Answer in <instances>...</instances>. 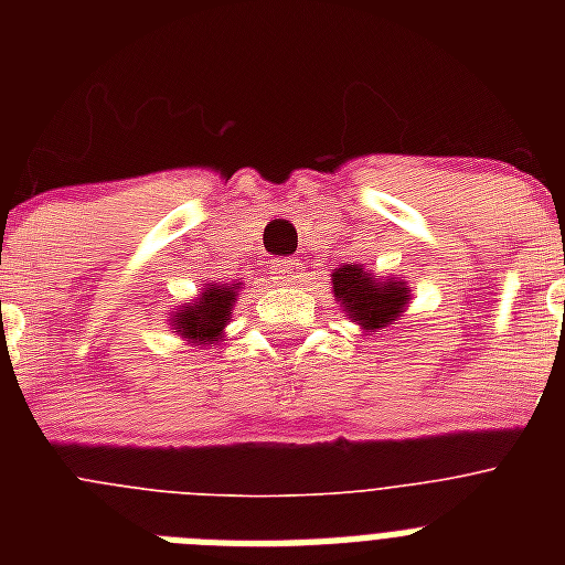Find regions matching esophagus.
<instances>
[{"mask_svg": "<svg viewBox=\"0 0 565 565\" xmlns=\"http://www.w3.org/2000/svg\"><path fill=\"white\" fill-rule=\"evenodd\" d=\"M299 277V263L291 257H277L271 259V279L277 286H294Z\"/></svg>", "mask_w": 565, "mask_h": 565, "instance_id": "obj_1", "label": "esophagus"}]
</instances>
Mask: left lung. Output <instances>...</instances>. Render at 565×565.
Segmentation results:
<instances>
[{
	"mask_svg": "<svg viewBox=\"0 0 565 565\" xmlns=\"http://www.w3.org/2000/svg\"><path fill=\"white\" fill-rule=\"evenodd\" d=\"M331 279L333 297L344 313L371 333L393 326L411 302V291L404 288L402 279H376L362 266L333 268Z\"/></svg>",
	"mask_w": 565,
	"mask_h": 565,
	"instance_id": "obj_1",
	"label": "left lung"
}]
</instances>
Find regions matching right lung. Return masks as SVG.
<instances>
[{
    "instance_id": "1",
    "label": "right lung",
    "mask_w": 565,
    "mask_h": 565,
    "mask_svg": "<svg viewBox=\"0 0 565 565\" xmlns=\"http://www.w3.org/2000/svg\"><path fill=\"white\" fill-rule=\"evenodd\" d=\"M237 299V286L228 282H214L201 291V297L178 306L172 311L174 333H181L186 342L214 344L223 337V328L232 319V306Z\"/></svg>"
}]
</instances>
